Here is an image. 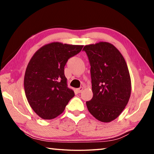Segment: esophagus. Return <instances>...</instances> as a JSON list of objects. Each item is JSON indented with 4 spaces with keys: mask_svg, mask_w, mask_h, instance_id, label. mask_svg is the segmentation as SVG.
<instances>
[{
    "mask_svg": "<svg viewBox=\"0 0 154 154\" xmlns=\"http://www.w3.org/2000/svg\"><path fill=\"white\" fill-rule=\"evenodd\" d=\"M83 88H82V87H80L79 88H78V89H77V92L78 93H81L82 92V90H83Z\"/></svg>",
    "mask_w": 154,
    "mask_h": 154,
    "instance_id": "obj_1",
    "label": "esophagus"
}]
</instances>
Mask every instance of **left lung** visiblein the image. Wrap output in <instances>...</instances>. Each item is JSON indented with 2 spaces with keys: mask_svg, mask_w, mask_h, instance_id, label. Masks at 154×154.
Segmentation results:
<instances>
[{
  "mask_svg": "<svg viewBox=\"0 0 154 154\" xmlns=\"http://www.w3.org/2000/svg\"><path fill=\"white\" fill-rule=\"evenodd\" d=\"M90 64L93 97L88 111L98 120L109 122L121 114L128 103L131 81L126 62L116 47L106 42L85 45Z\"/></svg>",
  "mask_w": 154,
  "mask_h": 154,
  "instance_id": "obj_1",
  "label": "left lung"
}]
</instances>
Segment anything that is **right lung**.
Returning a JSON list of instances; mask_svg holds the SVG:
<instances>
[{"instance_id": "obj_1", "label": "right lung", "mask_w": 154, "mask_h": 154, "mask_svg": "<svg viewBox=\"0 0 154 154\" xmlns=\"http://www.w3.org/2000/svg\"><path fill=\"white\" fill-rule=\"evenodd\" d=\"M83 45L54 42L43 46L34 54L24 76V90L33 111L44 119L56 118L75 96L67 87L64 66Z\"/></svg>"}]
</instances>
